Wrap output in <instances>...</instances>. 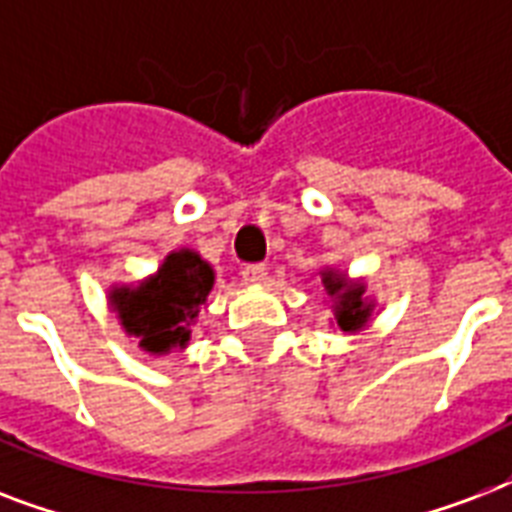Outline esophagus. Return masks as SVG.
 <instances>
[{
	"mask_svg": "<svg viewBox=\"0 0 512 512\" xmlns=\"http://www.w3.org/2000/svg\"><path fill=\"white\" fill-rule=\"evenodd\" d=\"M241 279L247 281V284H263L268 279V268L263 263H249L244 265V271H241Z\"/></svg>",
	"mask_w": 512,
	"mask_h": 512,
	"instance_id": "esophagus-1",
	"label": "esophagus"
}]
</instances>
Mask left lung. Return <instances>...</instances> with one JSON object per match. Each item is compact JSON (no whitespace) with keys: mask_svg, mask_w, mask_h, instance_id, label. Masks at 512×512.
Returning a JSON list of instances; mask_svg holds the SVG:
<instances>
[{"mask_svg":"<svg viewBox=\"0 0 512 512\" xmlns=\"http://www.w3.org/2000/svg\"><path fill=\"white\" fill-rule=\"evenodd\" d=\"M321 281L332 297H337L335 303V319L337 327L342 332H358L364 327L369 316H372V303H364V284H348L342 279L340 273L324 271L321 273Z\"/></svg>","mask_w":512,"mask_h":512,"instance_id":"8db88e82","label":"left lung"}]
</instances>
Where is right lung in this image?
Segmentation results:
<instances>
[{"mask_svg": "<svg viewBox=\"0 0 512 512\" xmlns=\"http://www.w3.org/2000/svg\"><path fill=\"white\" fill-rule=\"evenodd\" d=\"M212 284V268L191 249H180L167 255L162 268L140 287H116L111 305L119 313L122 327L140 337V348L167 353L185 348L191 324L201 305L207 303Z\"/></svg>", "mask_w": 512, "mask_h": 512, "instance_id": "add662e5", "label": "right lung"}]
</instances>
